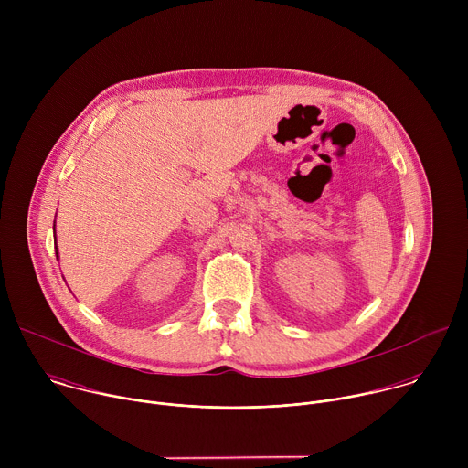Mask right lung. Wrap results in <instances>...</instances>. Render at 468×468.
<instances>
[{
  "label": "right lung",
  "mask_w": 468,
  "mask_h": 468,
  "mask_svg": "<svg viewBox=\"0 0 468 468\" xmlns=\"http://www.w3.org/2000/svg\"><path fill=\"white\" fill-rule=\"evenodd\" d=\"M55 253H57V255H58V251H57V246H55Z\"/></svg>",
  "instance_id": "right-lung-1"
}]
</instances>
